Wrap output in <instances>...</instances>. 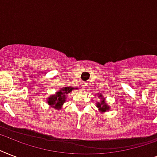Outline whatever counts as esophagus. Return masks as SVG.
<instances>
[{
    "mask_svg": "<svg viewBox=\"0 0 157 157\" xmlns=\"http://www.w3.org/2000/svg\"><path fill=\"white\" fill-rule=\"evenodd\" d=\"M83 88H84V90H87V86H88V83H86V82H85V83L83 84Z\"/></svg>",
    "mask_w": 157,
    "mask_h": 157,
    "instance_id": "esophagus-1",
    "label": "esophagus"
}]
</instances>
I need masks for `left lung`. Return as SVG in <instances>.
Here are the masks:
<instances>
[{"instance_id":"8db88e82","label":"left lung","mask_w":157,"mask_h":157,"mask_svg":"<svg viewBox=\"0 0 157 157\" xmlns=\"http://www.w3.org/2000/svg\"><path fill=\"white\" fill-rule=\"evenodd\" d=\"M98 97H99V98H102L103 95H102V94H99ZM96 107H98V110L100 111V112H105L110 109V107L107 104V103H105L104 99H102L100 103H96Z\"/></svg>"}]
</instances>
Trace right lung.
<instances>
[{
  "mask_svg": "<svg viewBox=\"0 0 157 157\" xmlns=\"http://www.w3.org/2000/svg\"><path fill=\"white\" fill-rule=\"evenodd\" d=\"M74 89L71 87H63L60 89L58 92L54 94V95H50L47 99L48 104L50 105L51 107L59 110L62 107V105L63 104L64 102L66 101V95L68 93L71 92ZM77 90V89H76Z\"/></svg>",
  "mask_w": 157,
  "mask_h": 157,
  "instance_id": "right-lung-1",
  "label": "right lung"
}]
</instances>
